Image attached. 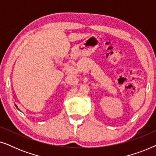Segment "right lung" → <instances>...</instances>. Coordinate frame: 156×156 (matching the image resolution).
<instances>
[{"label": "right lung", "mask_w": 156, "mask_h": 156, "mask_svg": "<svg viewBox=\"0 0 156 156\" xmlns=\"http://www.w3.org/2000/svg\"><path fill=\"white\" fill-rule=\"evenodd\" d=\"M16 107H17V108H18V106H16ZM18 110H19V109H18Z\"/></svg>", "instance_id": "1"}]
</instances>
